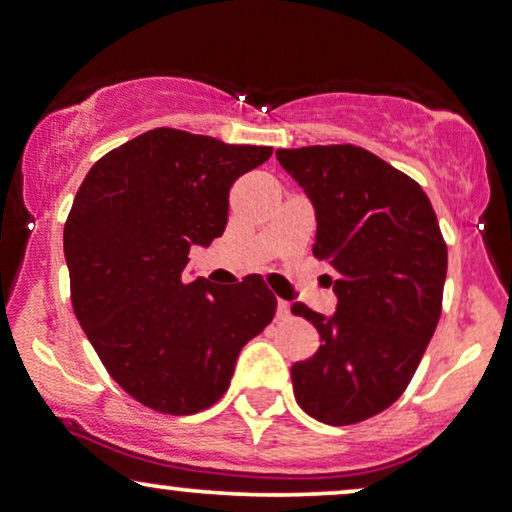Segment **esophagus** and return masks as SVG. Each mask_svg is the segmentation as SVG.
Here are the masks:
<instances>
[{
  "mask_svg": "<svg viewBox=\"0 0 512 512\" xmlns=\"http://www.w3.org/2000/svg\"><path fill=\"white\" fill-rule=\"evenodd\" d=\"M292 315V308H289L287 301H277V320H287Z\"/></svg>",
  "mask_w": 512,
  "mask_h": 512,
  "instance_id": "obj_1",
  "label": "esophagus"
}]
</instances>
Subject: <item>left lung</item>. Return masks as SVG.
Returning a JSON list of instances; mask_svg holds the SVG:
<instances>
[{"label":"left lung","mask_w":512,"mask_h":512,"mask_svg":"<svg viewBox=\"0 0 512 512\" xmlns=\"http://www.w3.org/2000/svg\"><path fill=\"white\" fill-rule=\"evenodd\" d=\"M277 161L315 208L313 254L330 263V318L292 313L320 334V349L292 365L296 403L325 425H353L406 391L437 330L449 251L422 187L353 144L277 149Z\"/></svg>","instance_id":"obj_1"}]
</instances>
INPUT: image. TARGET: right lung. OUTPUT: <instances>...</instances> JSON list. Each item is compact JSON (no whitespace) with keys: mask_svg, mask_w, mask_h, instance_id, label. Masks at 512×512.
<instances>
[{"mask_svg":"<svg viewBox=\"0 0 512 512\" xmlns=\"http://www.w3.org/2000/svg\"><path fill=\"white\" fill-rule=\"evenodd\" d=\"M273 147L156 128L102 156L63 227L75 318L132 399L168 415L213 406L277 299L261 275L185 282L189 249L223 235L230 187Z\"/></svg>","mask_w":512,"mask_h":512,"instance_id":"add662e5","label":"right lung"}]
</instances>
